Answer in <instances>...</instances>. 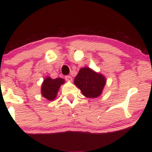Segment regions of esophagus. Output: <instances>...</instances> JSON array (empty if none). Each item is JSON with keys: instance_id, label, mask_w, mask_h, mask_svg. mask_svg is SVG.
<instances>
[{"instance_id": "1", "label": "esophagus", "mask_w": 152, "mask_h": 152, "mask_svg": "<svg viewBox=\"0 0 152 152\" xmlns=\"http://www.w3.org/2000/svg\"><path fill=\"white\" fill-rule=\"evenodd\" d=\"M65 79L66 80V81H72L73 78H72V77H71V76H65Z\"/></svg>"}]
</instances>
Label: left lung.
<instances>
[{
  "mask_svg": "<svg viewBox=\"0 0 152 152\" xmlns=\"http://www.w3.org/2000/svg\"><path fill=\"white\" fill-rule=\"evenodd\" d=\"M74 83L85 96L96 98L102 94L106 83L105 78L88 68H83L74 79Z\"/></svg>",
  "mask_w": 152,
  "mask_h": 152,
  "instance_id": "8db88e82",
  "label": "left lung"
}]
</instances>
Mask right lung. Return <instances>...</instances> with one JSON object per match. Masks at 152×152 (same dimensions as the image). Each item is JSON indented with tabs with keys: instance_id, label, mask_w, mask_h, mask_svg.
Here are the masks:
<instances>
[{
	"instance_id": "obj_1",
	"label": "right lung",
	"mask_w": 152,
	"mask_h": 152,
	"mask_svg": "<svg viewBox=\"0 0 152 152\" xmlns=\"http://www.w3.org/2000/svg\"><path fill=\"white\" fill-rule=\"evenodd\" d=\"M64 83V80L61 78L52 79L50 77H47L43 81L41 87V94L43 96L48 100H53L56 96L61 85Z\"/></svg>"
}]
</instances>
